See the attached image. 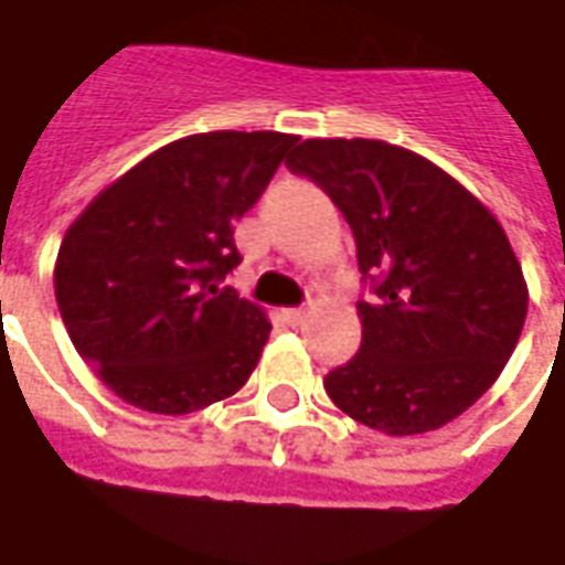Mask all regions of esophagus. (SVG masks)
I'll list each match as a JSON object with an SVG mask.
<instances>
[{"instance_id": "34e87169", "label": "esophagus", "mask_w": 565, "mask_h": 565, "mask_svg": "<svg viewBox=\"0 0 565 565\" xmlns=\"http://www.w3.org/2000/svg\"><path fill=\"white\" fill-rule=\"evenodd\" d=\"M282 316H286L288 324H300V322H303V316H307V310H300V307H288Z\"/></svg>"}]
</instances>
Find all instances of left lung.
<instances>
[{"label":"left lung","instance_id":"8db88e82","mask_svg":"<svg viewBox=\"0 0 565 565\" xmlns=\"http://www.w3.org/2000/svg\"><path fill=\"white\" fill-rule=\"evenodd\" d=\"M352 225L361 349L324 376L349 418L415 436L455 422L491 388L526 319L524 270L491 210L439 164L373 138H310L288 159Z\"/></svg>","mask_w":565,"mask_h":565}]
</instances>
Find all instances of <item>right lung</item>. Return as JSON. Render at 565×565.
<instances>
[{"label":"right lung","instance_id":"obj_1","mask_svg":"<svg viewBox=\"0 0 565 565\" xmlns=\"http://www.w3.org/2000/svg\"><path fill=\"white\" fill-rule=\"evenodd\" d=\"M295 143L282 131L189 135L117 177L68 225L53 265L60 316L119 401L189 415L243 388L270 319L220 282L241 265L234 222Z\"/></svg>","mask_w":565,"mask_h":565}]
</instances>
